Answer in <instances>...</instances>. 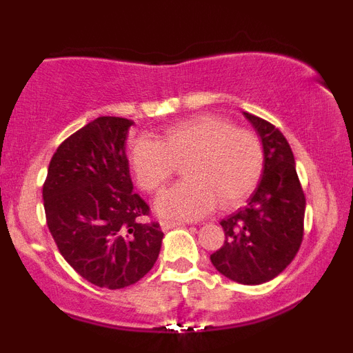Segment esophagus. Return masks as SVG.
Returning <instances> with one entry per match:
<instances>
[{"mask_svg":"<svg viewBox=\"0 0 353 353\" xmlns=\"http://www.w3.org/2000/svg\"><path fill=\"white\" fill-rule=\"evenodd\" d=\"M181 225H184V222L168 221V219L161 221V229H163V230H169V229H172V228H181Z\"/></svg>","mask_w":353,"mask_h":353,"instance_id":"obj_1","label":"esophagus"}]
</instances>
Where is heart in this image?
<instances>
[{
    "label": "heart",
    "instance_id": "heart-1",
    "mask_svg": "<svg viewBox=\"0 0 353 353\" xmlns=\"http://www.w3.org/2000/svg\"><path fill=\"white\" fill-rule=\"evenodd\" d=\"M129 164L137 185L148 194L165 188L184 164L185 179L159 197L163 216L197 219L216 204H241L259 184L264 169V145L255 132L229 119L201 114L174 123L161 139L139 136L129 145Z\"/></svg>",
    "mask_w": 353,
    "mask_h": 353
}]
</instances>
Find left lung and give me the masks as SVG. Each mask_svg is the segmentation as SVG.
Segmentation results:
<instances>
[{
    "label": "left lung",
    "mask_w": 353,
    "mask_h": 353,
    "mask_svg": "<svg viewBox=\"0 0 353 353\" xmlns=\"http://www.w3.org/2000/svg\"><path fill=\"white\" fill-rule=\"evenodd\" d=\"M244 114L262 139L264 169L245 208L221 221L225 241L210 262L230 281L259 285L277 277L301 249L305 196L282 132L262 117Z\"/></svg>",
    "instance_id": "left-lung-1"
}]
</instances>
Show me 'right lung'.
Returning a JSON list of instances; mask_svg holds the SVG:
<instances>
[{
	"label": "right lung",
	"instance_id": "add662e5",
	"mask_svg": "<svg viewBox=\"0 0 353 353\" xmlns=\"http://www.w3.org/2000/svg\"><path fill=\"white\" fill-rule=\"evenodd\" d=\"M132 121L101 116L52 154L43 202L61 255L88 282L124 289L152 269L163 242L159 222L132 192L125 139Z\"/></svg>",
	"mask_w": 353,
	"mask_h": 353
}]
</instances>
